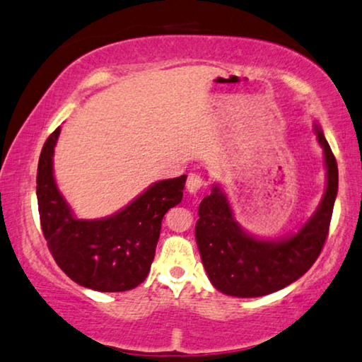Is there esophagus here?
<instances>
[{
  "label": "esophagus",
  "instance_id": "34e87169",
  "mask_svg": "<svg viewBox=\"0 0 362 362\" xmlns=\"http://www.w3.org/2000/svg\"><path fill=\"white\" fill-rule=\"evenodd\" d=\"M186 187H187V192H189V194H192V196H196L197 192H200V189L204 187L202 176L197 175V173H191V175H189V176H187Z\"/></svg>",
  "mask_w": 362,
  "mask_h": 362
}]
</instances>
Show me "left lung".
I'll use <instances>...</instances> for the list:
<instances>
[{
  "instance_id": "left-lung-1",
  "label": "left lung",
  "mask_w": 362,
  "mask_h": 362,
  "mask_svg": "<svg viewBox=\"0 0 362 362\" xmlns=\"http://www.w3.org/2000/svg\"><path fill=\"white\" fill-rule=\"evenodd\" d=\"M317 141L324 148L327 186L319 207L296 233L262 239L247 233L220 185L199 205L196 241L209 280L216 290L236 298H259L291 285L308 272L329 235L338 192V166L319 124Z\"/></svg>"
}]
</instances>
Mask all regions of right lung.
Here are the masks:
<instances>
[{"label": "right lung", "instance_id": "right-lung-1", "mask_svg": "<svg viewBox=\"0 0 362 362\" xmlns=\"http://www.w3.org/2000/svg\"><path fill=\"white\" fill-rule=\"evenodd\" d=\"M59 132L57 127L47 139L37 171L38 214L49 252L77 285L102 293L132 290L148 275L162 220L181 202L187 176L153 182L105 218H77L53 175Z\"/></svg>", "mask_w": 362, "mask_h": 362}]
</instances>
